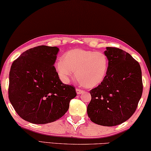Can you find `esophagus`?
Wrapping results in <instances>:
<instances>
[{
	"label": "esophagus",
	"instance_id": "obj_1",
	"mask_svg": "<svg viewBox=\"0 0 151 151\" xmlns=\"http://www.w3.org/2000/svg\"><path fill=\"white\" fill-rule=\"evenodd\" d=\"M76 93H77L78 95H79V94H81V93H83V92H84V91H83V90H81V89H80V88H76Z\"/></svg>",
	"mask_w": 151,
	"mask_h": 151
}]
</instances>
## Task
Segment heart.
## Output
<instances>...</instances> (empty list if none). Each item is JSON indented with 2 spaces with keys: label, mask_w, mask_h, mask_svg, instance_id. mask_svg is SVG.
<instances>
[{
  "label": "heart",
  "mask_w": 151,
  "mask_h": 151,
  "mask_svg": "<svg viewBox=\"0 0 151 151\" xmlns=\"http://www.w3.org/2000/svg\"><path fill=\"white\" fill-rule=\"evenodd\" d=\"M108 60L101 52L74 49L67 52L63 58L55 63L59 78L64 83L75 75L86 87H93L101 83L106 75Z\"/></svg>",
  "instance_id": "obj_1"
}]
</instances>
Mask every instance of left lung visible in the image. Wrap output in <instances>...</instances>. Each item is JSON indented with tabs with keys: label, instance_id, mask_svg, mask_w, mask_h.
<instances>
[{
	"label": "left lung",
	"instance_id": "1",
	"mask_svg": "<svg viewBox=\"0 0 151 151\" xmlns=\"http://www.w3.org/2000/svg\"><path fill=\"white\" fill-rule=\"evenodd\" d=\"M104 54L107 71L101 84L90 91L87 114L93 122L114 126L128 120L137 108L142 94V72L139 63L122 50L107 47Z\"/></svg>",
	"mask_w": 151,
	"mask_h": 151
}]
</instances>
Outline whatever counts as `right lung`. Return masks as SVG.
I'll return each instance as SVG.
<instances>
[{
	"label": "right lung",
	"mask_w": 151,
	"mask_h": 151,
	"mask_svg": "<svg viewBox=\"0 0 151 151\" xmlns=\"http://www.w3.org/2000/svg\"><path fill=\"white\" fill-rule=\"evenodd\" d=\"M59 49L40 45L24 52L12 64L9 99L15 111L30 123H51L63 117L76 93L60 80L54 66Z\"/></svg>",
	"instance_id": "add662e5"
}]
</instances>
